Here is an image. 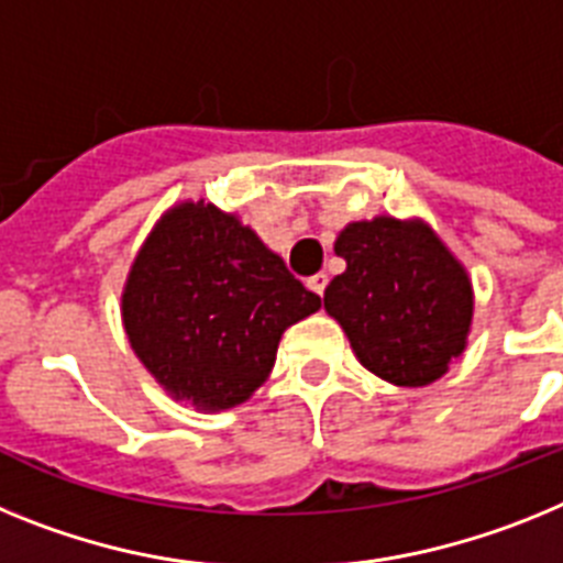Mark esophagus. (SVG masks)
Here are the masks:
<instances>
[{"instance_id": "34e87169", "label": "esophagus", "mask_w": 563, "mask_h": 563, "mask_svg": "<svg viewBox=\"0 0 563 563\" xmlns=\"http://www.w3.org/2000/svg\"><path fill=\"white\" fill-rule=\"evenodd\" d=\"M325 286H329V275H325V272H320V275H314V277H309V288L311 291H314V295H325Z\"/></svg>"}]
</instances>
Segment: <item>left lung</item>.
<instances>
[{
	"label": "left lung",
	"instance_id": "1",
	"mask_svg": "<svg viewBox=\"0 0 563 563\" xmlns=\"http://www.w3.org/2000/svg\"><path fill=\"white\" fill-rule=\"evenodd\" d=\"M345 272L322 302L356 360L399 388H422L467 349L473 283L456 254L419 218L376 214L336 234Z\"/></svg>",
	"mask_w": 563,
	"mask_h": 563
}]
</instances>
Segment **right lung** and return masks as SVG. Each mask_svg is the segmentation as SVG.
<instances>
[{"instance_id":"right-lung-1","label":"right lung","mask_w":563,"mask_h":563,"mask_svg":"<svg viewBox=\"0 0 563 563\" xmlns=\"http://www.w3.org/2000/svg\"><path fill=\"white\" fill-rule=\"evenodd\" d=\"M320 309L234 212L180 200L135 254L121 320L155 383L203 413L238 408L268 379L288 325Z\"/></svg>"}]
</instances>
